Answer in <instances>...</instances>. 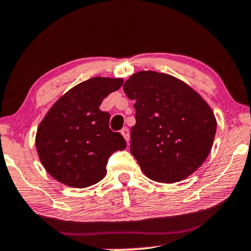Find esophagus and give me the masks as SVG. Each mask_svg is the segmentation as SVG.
Segmentation results:
<instances>
[{"mask_svg": "<svg viewBox=\"0 0 251 251\" xmlns=\"http://www.w3.org/2000/svg\"><path fill=\"white\" fill-rule=\"evenodd\" d=\"M121 134H122L123 137L126 138V142H129V140H130V135H129V129L126 128H126H123L122 130H121Z\"/></svg>", "mask_w": 251, "mask_h": 251, "instance_id": "34e87169", "label": "esophagus"}]
</instances>
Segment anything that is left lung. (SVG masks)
<instances>
[{
  "label": "left lung",
  "mask_w": 251,
  "mask_h": 251,
  "mask_svg": "<svg viewBox=\"0 0 251 251\" xmlns=\"http://www.w3.org/2000/svg\"><path fill=\"white\" fill-rule=\"evenodd\" d=\"M123 90L135 101L130 152L144 175L175 183L196 172L216 134V119L207 102L181 79L150 70L130 76Z\"/></svg>",
  "instance_id": "left-lung-1"
}]
</instances>
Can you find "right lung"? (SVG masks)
Masks as SVG:
<instances>
[{"label": "right lung", "instance_id": "right-lung-1", "mask_svg": "<svg viewBox=\"0 0 251 251\" xmlns=\"http://www.w3.org/2000/svg\"><path fill=\"white\" fill-rule=\"evenodd\" d=\"M122 78L93 77L72 88L52 105L36 134L43 167L61 183L85 188L107 174L109 157L126 149L120 132L109 128L110 114L100 105Z\"/></svg>", "mask_w": 251, "mask_h": 251}]
</instances>
